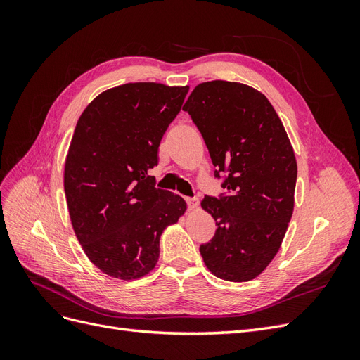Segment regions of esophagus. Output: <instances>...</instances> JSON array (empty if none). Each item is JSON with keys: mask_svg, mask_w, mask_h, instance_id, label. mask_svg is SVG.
I'll return each mask as SVG.
<instances>
[{"mask_svg": "<svg viewBox=\"0 0 360 360\" xmlns=\"http://www.w3.org/2000/svg\"><path fill=\"white\" fill-rule=\"evenodd\" d=\"M184 200H186L189 209H193V207H197V205H198V200H197V198H188V197H186Z\"/></svg>", "mask_w": 360, "mask_h": 360, "instance_id": "obj_1", "label": "esophagus"}]
</instances>
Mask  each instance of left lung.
<instances>
[{
  "label": "left lung",
  "instance_id": "1",
  "mask_svg": "<svg viewBox=\"0 0 360 360\" xmlns=\"http://www.w3.org/2000/svg\"><path fill=\"white\" fill-rule=\"evenodd\" d=\"M183 111L226 189L201 201L217 225L200 246L204 263L225 281L254 279L278 254L294 209L297 163L285 129L263 93L238 82L197 85Z\"/></svg>",
  "mask_w": 360,
  "mask_h": 360
}]
</instances>
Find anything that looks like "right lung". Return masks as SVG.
<instances>
[{
  "label": "right lung",
  "instance_id": "right-lung-1",
  "mask_svg": "<svg viewBox=\"0 0 360 360\" xmlns=\"http://www.w3.org/2000/svg\"><path fill=\"white\" fill-rule=\"evenodd\" d=\"M188 91L124 84L97 96L76 123L64 167L70 221L86 257L112 278L153 270L160 234L186 210L180 195L155 188L148 169Z\"/></svg>",
  "mask_w": 360,
  "mask_h": 360
}]
</instances>
